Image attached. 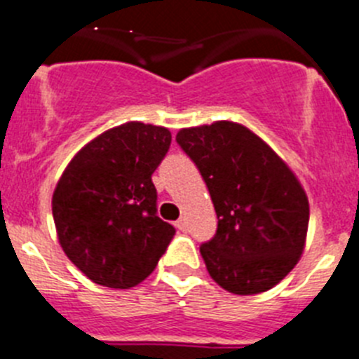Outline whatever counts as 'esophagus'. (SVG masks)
<instances>
[{"label": "esophagus", "mask_w": 359, "mask_h": 359, "mask_svg": "<svg viewBox=\"0 0 359 359\" xmlns=\"http://www.w3.org/2000/svg\"><path fill=\"white\" fill-rule=\"evenodd\" d=\"M177 229H179V231H186L187 229V218H179L177 219Z\"/></svg>", "instance_id": "esophagus-1"}]
</instances>
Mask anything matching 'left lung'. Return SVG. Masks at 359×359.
Masks as SVG:
<instances>
[{
  "mask_svg": "<svg viewBox=\"0 0 359 359\" xmlns=\"http://www.w3.org/2000/svg\"><path fill=\"white\" fill-rule=\"evenodd\" d=\"M177 143L198 168L218 216L216 234L200 245L209 276L236 295L273 288L304 250L309 203L297 177L240 123L182 128Z\"/></svg>",
  "mask_w": 359,
  "mask_h": 359,
  "instance_id": "left-lung-1",
  "label": "left lung"
}]
</instances>
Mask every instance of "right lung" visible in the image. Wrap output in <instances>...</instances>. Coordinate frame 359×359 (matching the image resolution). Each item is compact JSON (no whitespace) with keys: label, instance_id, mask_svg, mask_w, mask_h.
<instances>
[{"label":"right lung","instance_id":"right-lung-1","mask_svg":"<svg viewBox=\"0 0 359 359\" xmlns=\"http://www.w3.org/2000/svg\"><path fill=\"white\" fill-rule=\"evenodd\" d=\"M172 134L140 121L87 143L64 170L51 209L60 247L93 283L128 290L147 279L175 236L157 216L151 182Z\"/></svg>","mask_w":359,"mask_h":359}]
</instances>
